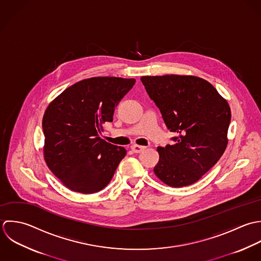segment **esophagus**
Masks as SVG:
<instances>
[{
	"label": "esophagus",
	"instance_id": "1",
	"mask_svg": "<svg viewBox=\"0 0 261 261\" xmlns=\"http://www.w3.org/2000/svg\"><path fill=\"white\" fill-rule=\"evenodd\" d=\"M131 149H132V151L134 153H140V152H142L145 149V147L144 146H140V145H132Z\"/></svg>",
	"mask_w": 261,
	"mask_h": 261
}]
</instances>
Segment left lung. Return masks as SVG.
<instances>
[{
    "label": "left lung",
    "mask_w": 261,
    "mask_h": 261,
    "mask_svg": "<svg viewBox=\"0 0 261 261\" xmlns=\"http://www.w3.org/2000/svg\"><path fill=\"white\" fill-rule=\"evenodd\" d=\"M150 99L176 137L172 145L157 147L154 173L173 188L198 181L223 155L231 121L227 101L207 81L194 75L142 76Z\"/></svg>",
    "instance_id": "obj_1"
}]
</instances>
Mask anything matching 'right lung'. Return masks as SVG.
<instances>
[{"instance_id": "1", "label": "right lung", "mask_w": 261, "mask_h": 261, "mask_svg": "<svg viewBox=\"0 0 261 261\" xmlns=\"http://www.w3.org/2000/svg\"><path fill=\"white\" fill-rule=\"evenodd\" d=\"M134 84V79H87L67 88L47 107L42 120L44 159L69 190L93 194L112 179L127 151L106 142L100 134Z\"/></svg>"}]
</instances>
